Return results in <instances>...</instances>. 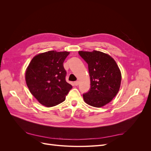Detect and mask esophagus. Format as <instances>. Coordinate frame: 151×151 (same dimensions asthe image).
I'll return each mask as SVG.
<instances>
[{
    "mask_svg": "<svg viewBox=\"0 0 151 151\" xmlns=\"http://www.w3.org/2000/svg\"><path fill=\"white\" fill-rule=\"evenodd\" d=\"M74 85H75V86H78V85H79V81H75V82H74Z\"/></svg>",
    "mask_w": 151,
    "mask_h": 151,
    "instance_id": "esophagus-1",
    "label": "esophagus"
}]
</instances>
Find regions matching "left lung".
Listing matches in <instances>:
<instances>
[{"label": "left lung", "instance_id": "8db88e82", "mask_svg": "<svg viewBox=\"0 0 151 151\" xmlns=\"http://www.w3.org/2000/svg\"><path fill=\"white\" fill-rule=\"evenodd\" d=\"M88 65L91 88L83 94L84 101L90 106L100 108L110 102L119 91L122 76L116 62L109 55L94 50L79 51Z\"/></svg>", "mask_w": 151, "mask_h": 151}]
</instances>
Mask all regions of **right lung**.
I'll return each instance as SVG.
<instances>
[{"instance_id":"1","label":"right lung","mask_w":151,"mask_h":151,"mask_svg":"<svg viewBox=\"0 0 151 151\" xmlns=\"http://www.w3.org/2000/svg\"><path fill=\"white\" fill-rule=\"evenodd\" d=\"M68 52L48 51L36 55L27 68L26 84L42 104L52 107L62 103L72 86L66 82L63 62Z\"/></svg>"}]
</instances>
